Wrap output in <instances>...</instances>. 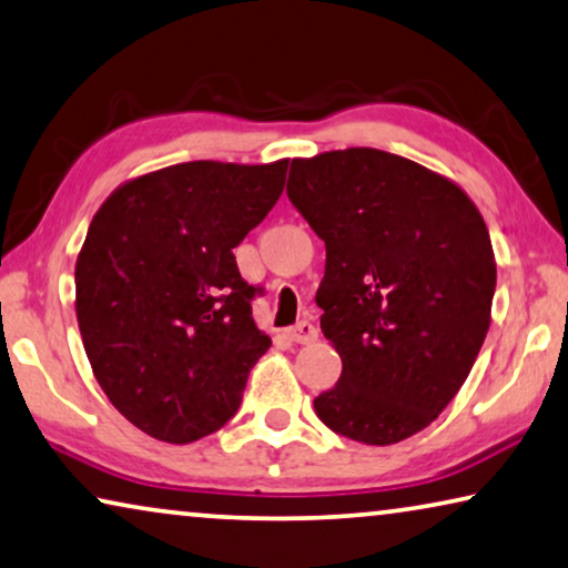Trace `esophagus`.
Returning a JSON list of instances; mask_svg holds the SVG:
<instances>
[{"instance_id": "34e87169", "label": "esophagus", "mask_w": 568, "mask_h": 568, "mask_svg": "<svg viewBox=\"0 0 568 568\" xmlns=\"http://www.w3.org/2000/svg\"><path fill=\"white\" fill-rule=\"evenodd\" d=\"M287 338L295 344H311L318 338V328L311 324V321H298V324L287 328Z\"/></svg>"}]
</instances>
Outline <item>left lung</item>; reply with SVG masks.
Wrapping results in <instances>:
<instances>
[{"label": "left lung", "mask_w": 568, "mask_h": 568, "mask_svg": "<svg viewBox=\"0 0 568 568\" xmlns=\"http://www.w3.org/2000/svg\"><path fill=\"white\" fill-rule=\"evenodd\" d=\"M287 199L326 244L316 303L342 357L316 416L369 446L418 434L485 344L497 283L485 219L444 175L372 148L293 160Z\"/></svg>", "instance_id": "1"}]
</instances>
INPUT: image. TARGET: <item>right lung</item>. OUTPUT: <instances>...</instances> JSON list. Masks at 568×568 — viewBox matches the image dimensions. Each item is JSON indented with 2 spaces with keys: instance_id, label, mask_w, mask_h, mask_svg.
Segmentation results:
<instances>
[{
  "instance_id": "1",
  "label": "right lung",
  "mask_w": 568,
  "mask_h": 568,
  "mask_svg": "<svg viewBox=\"0 0 568 568\" xmlns=\"http://www.w3.org/2000/svg\"><path fill=\"white\" fill-rule=\"evenodd\" d=\"M287 160L181 163L124 183L75 262V316L101 390L148 436L191 444L242 403L270 336L234 247L281 199Z\"/></svg>"
}]
</instances>
